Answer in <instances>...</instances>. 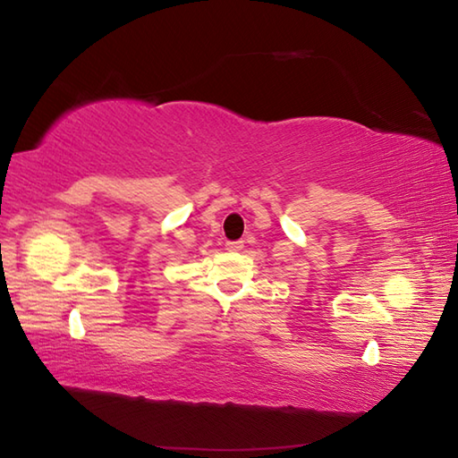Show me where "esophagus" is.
Here are the masks:
<instances>
[{"instance_id": "esophagus-1", "label": "esophagus", "mask_w": 458, "mask_h": 458, "mask_svg": "<svg viewBox=\"0 0 458 458\" xmlns=\"http://www.w3.org/2000/svg\"><path fill=\"white\" fill-rule=\"evenodd\" d=\"M225 249L229 252H241L244 249V242L242 241H229V242H225Z\"/></svg>"}]
</instances>
